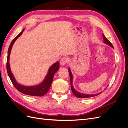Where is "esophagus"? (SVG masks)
<instances>
[{
    "mask_svg": "<svg viewBox=\"0 0 128 128\" xmlns=\"http://www.w3.org/2000/svg\"><path fill=\"white\" fill-rule=\"evenodd\" d=\"M68 62V59L66 57L62 58L60 61V64L61 66H64Z\"/></svg>",
    "mask_w": 128,
    "mask_h": 128,
    "instance_id": "esophagus-1",
    "label": "esophagus"
}]
</instances>
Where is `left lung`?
<instances>
[{"mask_svg": "<svg viewBox=\"0 0 128 128\" xmlns=\"http://www.w3.org/2000/svg\"><path fill=\"white\" fill-rule=\"evenodd\" d=\"M103 36V40H104V44H106L107 45H108L109 46H111L112 48H114V47L113 45L112 44L111 42H110V41L108 40L107 38L104 36V34H102ZM68 72H69V76H70V85H71V88H72V93L74 94L76 97L77 98H90V97H92V96H96L99 94H101L102 92L99 93V94H82V93L78 92V91H77L74 88L73 86H72V81H73V76L72 73L71 72V70L70 68L68 69Z\"/></svg>", "mask_w": 128, "mask_h": 128, "instance_id": "obj_1", "label": "left lung"}]
</instances>
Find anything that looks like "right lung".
Segmentation results:
<instances>
[{
  "mask_svg": "<svg viewBox=\"0 0 128 128\" xmlns=\"http://www.w3.org/2000/svg\"><path fill=\"white\" fill-rule=\"evenodd\" d=\"M24 29L22 30V32L19 34L18 35L14 38V40L11 42V43L9 46L8 53H7V72L8 75L10 78V80L12 82L14 86L15 87L18 91L26 95H29L32 96H44L46 93L48 91L50 86H51V84L53 82V78L55 73L59 69V62H56L55 64H52L50 67L47 75L45 76V79L42 80V82L40 84L36 85L34 86H24L18 83L15 77L13 75L10 70V54L11 52L12 48L14 43V42L16 41L18 38L20 37L22 34Z\"/></svg>",
  "mask_w": 128,
  "mask_h": 128,
  "instance_id": "add662e5",
  "label": "right lung"
}]
</instances>
